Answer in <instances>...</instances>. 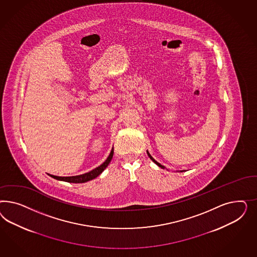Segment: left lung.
Listing matches in <instances>:
<instances>
[{"mask_svg":"<svg viewBox=\"0 0 257 257\" xmlns=\"http://www.w3.org/2000/svg\"><path fill=\"white\" fill-rule=\"evenodd\" d=\"M147 154H148L149 157H150V158H151V159H152V160H153V161H154V162H155V163H156V165H157V166H158V167H160V168H161V169H165V167H164V166H162V165H161V164L158 163V162H157V161H156V160H155V159H154V158H153V157H152V156H151V155H150V154H149L148 152H147Z\"/></svg>","mask_w":257,"mask_h":257,"instance_id":"1","label":"left lung"}]
</instances>
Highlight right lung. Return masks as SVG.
Instances as JSON below:
<instances>
[{"label":"right lung","instance_id":"add662e5","mask_svg":"<svg viewBox=\"0 0 257 257\" xmlns=\"http://www.w3.org/2000/svg\"><path fill=\"white\" fill-rule=\"evenodd\" d=\"M113 154H114V149H112L110 155H109L107 159L101 164V166H99L98 168L94 169L91 171L85 173V174H82V175H76V176H69V177H60V176H55V175H51L53 178H55L56 180H60V181H65V182H69V183H86L87 181H90V180L96 178L97 176H99L101 174L102 171L105 170V168L108 166V164L110 163L112 157H113Z\"/></svg>","mask_w":257,"mask_h":257}]
</instances>
